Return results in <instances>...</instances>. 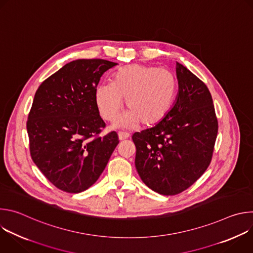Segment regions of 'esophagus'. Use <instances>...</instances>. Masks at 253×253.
Segmentation results:
<instances>
[{
	"instance_id": "esophagus-1",
	"label": "esophagus",
	"mask_w": 253,
	"mask_h": 253,
	"mask_svg": "<svg viewBox=\"0 0 253 253\" xmlns=\"http://www.w3.org/2000/svg\"><path fill=\"white\" fill-rule=\"evenodd\" d=\"M118 137H119L120 141H123V140L128 139L130 137V135H129V133H126V132H119Z\"/></svg>"
}]
</instances>
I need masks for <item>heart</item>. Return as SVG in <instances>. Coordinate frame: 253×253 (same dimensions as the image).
<instances>
[{"label":"heart","instance_id":"b5f03b06","mask_svg":"<svg viewBox=\"0 0 253 253\" xmlns=\"http://www.w3.org/2000/svg\"><path fill=\"white\" fill-rule=\"evenodd\" d=\"M175 94V79L166 69L133 64L121 68L113 82H102L95 90L96 104L103 119L115 121L124 99L129 109L115 124L132 128L160 122L168 113Z\"/></svg>","mask_w":253,"mask_h":253}]
</instances>
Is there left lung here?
<instances>
[{
	"mask_svg": "<svg viewBox=\"0 0 253 253\" xmlns=\"http://www.w3.org/2000/svg\"><path fill=\"white\" fill-rule=\"evenodd\" d=\"M176 77L178 93L166 116L132 136L141 180L162 195L184 191L205 172L218 132L206 85L178 62Z\"/></svg>",
	"mask_w": 253,
	"mask_h": 253,
	"instance_id": "1",
	"label": "left lung"
}]
</instances>
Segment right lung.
Wrapping results in <instances>:
<instances>
[{
    "mask_svg": "<svg viewBox=\"0 0 253 253\" xmlns=\"http://www.w3.org/2000/svg\"><path fill=\"white\" fill-rule=\"evenodd\" d=\"M117 63L79 59L63 66L35 94L27 122L34 163L57 188L79 193L104 171L119 140L105 127L96 104L101 76Z\"/></svg>",
    "mask_w": 253,
    "mask_h": 253,
    "instance_id": "obj_1",
    "label": "right lung"
}]
</instances>
